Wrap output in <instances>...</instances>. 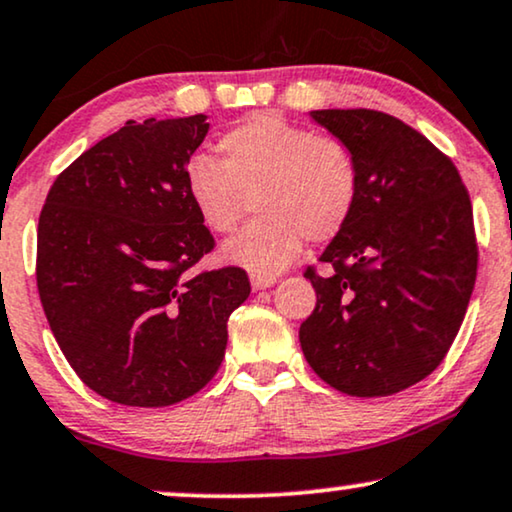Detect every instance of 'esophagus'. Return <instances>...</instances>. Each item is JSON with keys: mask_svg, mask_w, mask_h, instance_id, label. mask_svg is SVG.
<instances>
[{"mask_svg": "<svg viewBox=\"0 0 512 512\" xmlns=\"http://www.w3.org/2000/svg\"><path fill=\"white\" fill-rule=\"evenodd\" d=\"M252 290H267L276 283V276H262V274H250Z\"/></svg>", "mask_w": 512, "mask_h": 512, "instance_id": "obj_1", "label": "esophagus"}]
</instances>
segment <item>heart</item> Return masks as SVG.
<instances>
[{"instance_id":"heart-1","label":"heart","mask_w":512,"mask_h":512,"mask_svg":"<svg viewBox=\"0 0 512 512\" xmlns=\"http://www.w3.org/2000/svg\"><path fill=\"white\" fill-rule=\"evenodd\" d=\"M220 161L194 156L185 192L203 227L229 234L257 203L255 220L229 238L222 257L252 274L274 276L295 260L304 236H337L353 213L360 170L335 135H313L278 114H252L217 140Z\"/></svg>"}]
</instances>
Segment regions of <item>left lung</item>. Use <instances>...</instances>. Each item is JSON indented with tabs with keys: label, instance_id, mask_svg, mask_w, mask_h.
Returning a JSON list of instances; mask_svg holds the SVG:
<instances>
[{
	"label": "left lung",
	"instance_id": "left-lung-1",
	"mask_svg": "<svg viewBox=\"0 0 512 512\" xmlns=\"http://www.w3.org/2000/svg\"><path fill=\"white\" fill-rule=\"evenodd\" d=\"M360 170L353 213L306 269L316 309L299 327L306 363L356 398L405 391L447 356L466 316L478 243L454 163L391 114L316 109Z\"/></svg>",
	"mask_w": 512,
	"mask_h": 512
}]
</instances>
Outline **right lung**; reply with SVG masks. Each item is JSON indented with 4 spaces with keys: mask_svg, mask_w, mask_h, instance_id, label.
I'll list each match as a JSON object with an SVG mask.
<instances>
[{
    "mask_svg": "<svg viewBox=\"0 0 512 512\" xmlns=\"http://www.w3.org/2000/svg\"><path fill=\"white\" fill-rule=\"evenodd\" d=\"M206 114L126 121L56 177L39 215L37 288L53 337L102 398L166 407L220 370L238 267L192 274L215 248L185 192Z\"/></svg>",
    "mask_w": 512,
    "mask_h": 512,
    "instance_id": "obj_1",
    "label": "right lung"
}]
</instances>
